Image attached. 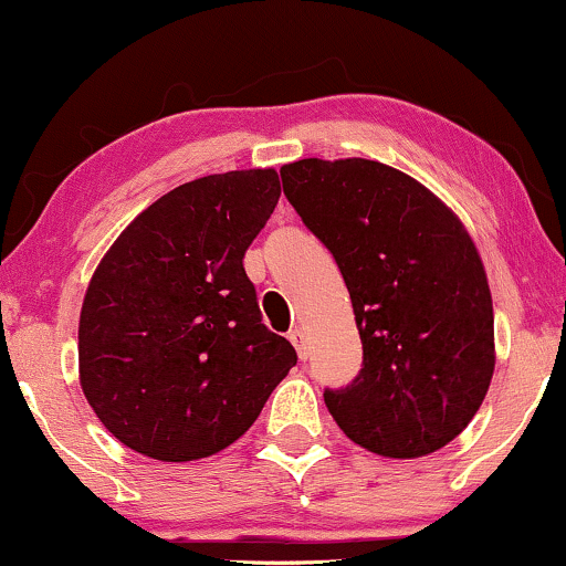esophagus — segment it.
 <instances>
[{"label":"esophagus","mask_w":566,"mask_h":566,"mask_svg":"<svg viewBox=\"0 0 566 566\" xmlns=\"http://www.w3.org/2000/svg\"><path fill=\"white\" fill-rule=\"evenodd\" d=\"M290 343L295 345L297 358H301V360L308 358V348H305V337H303L301 329H292V332H290Z\"/></svg>","instance_id":"34e87169"}]
</instances>
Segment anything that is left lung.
<instances>
[{
	"mask_svg": "<svg viewBox=\"0 0 566 566\" xmlns=\"http://www.w3.org/2000/svg\"><path fill=\"white\" fill-rule=\"evenodd\" d=\"M290 206L350 292L364 369L324 400L366 451L417 459L480 411L495 369L493 297L461 218L424 184L366 158L282 166Z\"/></svg>",
	"mask_w": 566,
	"mask_h": 566,
	"instance_id": "left-lung-1",
	"label": "left lung"
}]
</instances>
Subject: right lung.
<instances>
[{
  "label": "right lung",
  "instance_id": "add662e5",
  "mask_svg": "<svg viewBox=\"0 0 566 566\" xmlns=\"http://www.w3.org/2000/svg\"><path fill=\"white\" fill-rule=\"evenodd\" d=\"M279 195L274 168L187 181L99 261L81 305L78 379L132 451L176 464L223 451L297 364L261 324L242 265Z\"/></svg>",
  "mask_w": 566,
  "mask_h": 566
}]
</instances>
